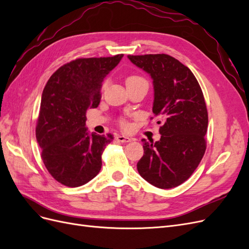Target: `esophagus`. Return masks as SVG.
Segmentation results:
<instances>
[{
    "label": "esophagus",
    "mask_w": 249,
    "mask_h": 249,
    "mask_svg": "<svg viewBox=\"0 0 249 249\" xmlns=\"http://www.w3.org/2000/svg\"><path fill=\"white\" fill-rule=\"evenodd\" d=\"M116 140H118L119 142H122V143H124V142H131L133 139L130 138V137L124 136V135H118V136H116Z\"/></svg>",
    "instance_id": "obj_1"
}]
</instances>
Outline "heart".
I'll return each mask as SVG.
<instances>
[{"label": "heart", "mask_w": 249, "mask_h": 249, "mask_svg": "<svg viewBox=\"0 0 249 249\" xmlns=\"http://www.w3.org/2000/svg\"><path fill=\"white\" fill-rule=\"evenodd\" d=\"M125 83H126V85L147 84V81H146L144 78H142V77H140V76H137V74H132V76H130L129 78L126 79ZM119 124H120V125H122V127H124V129H126V127L129 126V125H127V123L125 122L124 119L120 120Z\"/></svg>", "instance_id": "obj_1"}]
</instances>
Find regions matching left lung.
I'll list each match as a JSON object with an SVG mask.
<instances>
[{"instance_id":"8db88e82","label":"left lung","mask_w":249,"mask_h":249,"mask_svg":"<svg viewBox=\"0 0 249 249\" xmlns=\"http://www.w3.org/2000/svg\"><path fill=\"white\" fill-rule=\"evenodd\" d=\"M127 58L153 79V112L163 120L159 141L142 139L144 154L137 163L138 172L155 187L175 188L191 177L205 155V97L192 71L176 58L166 54Z\"/></svg>"}]
</instances>
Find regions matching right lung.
I'll list each match as a JSON object with an SVG mask.
<instances>
[{
    "instance_id": "1",
    "label": "right lung",
    "mask_w": 249,
    "mask_h": 249,
    "mask_svg": "<svg viewBox=\"0 0 249 249\" xmlns=\"http://www.w3.org/2000/svg\"><path fill=\"white\" fill-rule=\"evenodd\" d=\"M123 57L72 60L59 67L43 89L36 139L48 171L64 186L85 185L102 168V155L113 135H90L86 111L99 106L102 83Z\"/></svg>"
}]
</instances>
